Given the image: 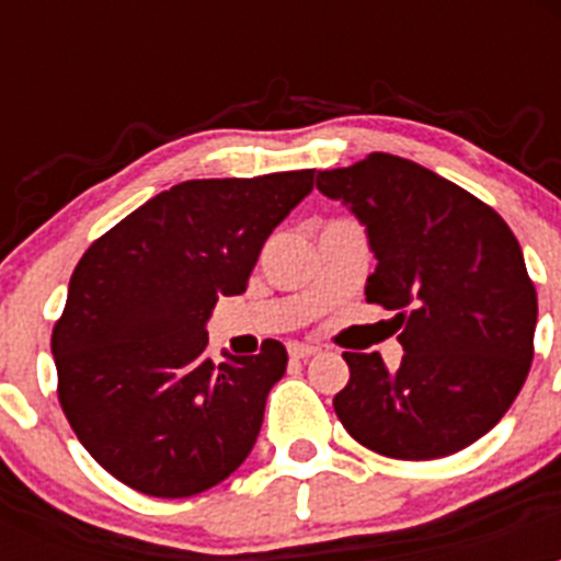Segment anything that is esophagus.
Wrapping results in <instances>:
<instances>
[{
  "label": "esophagus",
  "mask_w": 561,
  "mask_h": 561,
  "mask_svg": "<svg viewBox=\"0 0 561 561\" xmlns=\"http://www.w3.org/2000/svg\"><path fill=\"white\" fill-rule=\"evenodd\" d=\"M317 345H306V342H289V356L291 359H309L317 354Z\"/></svg>",
  "instance_id": "esophagus-1"
}]
</instances>
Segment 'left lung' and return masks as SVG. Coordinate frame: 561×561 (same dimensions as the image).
Segmentation results:
<instances>
[{"instance_id": "left-lung-1", "label": "left lung", "mask_w": 561, "mask_h": 561, "mask_svg": "<svg viewBox=\"0 0 561 561\" xmlns=\"http://www.w3.org/2000/svg\"><path fill=\"white\" fill-rule=\"evenodd\" d=\"M317 191L365 225L376 257L365 297L393 311L404 348L396 370L376 351L342 354V427L399 460L444 458L483 438L534 359L537 289L514 232L478 196L393 153L320 171Z\"/></svg>"}]
</instances>
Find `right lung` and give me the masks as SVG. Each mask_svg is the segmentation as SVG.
I'll list each match as a JSON object with an SVG mask.
<instances>
[{"label": "right lung", "instance_id": "obj_1", "mask_svg": "<svg viewBox=\"0 0 561 561\" xmlns=\"http://www.w3.org/2000/svg\"><path fill=\"white\" fill-rule=\"evenodd\" d=\"M314 171L191 180L157 193L83 252L53 329L58 401L108 474L151 497H191L244 463L286 348L216 365L205 323L241 295L261 247Z\"/></svg>", "mask_w": 561, "mask_h": 561}]
</instances>
